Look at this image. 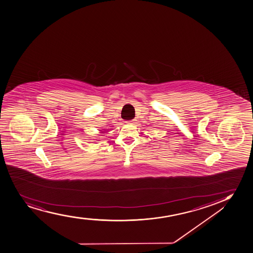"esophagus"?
Wrapping results in <instances>:
<instances>
[{"label":"esophagus","instance_id":"obj_1","mask_svg":"<svg viewBox=\"0 0 253 253\" xmlns=\"http://www.w3.org/2000/svg\"><path fill=\"white\" fill-rule=\"evenodd\" d=\"M133 121H134V120H129V121H127L126 123H128V124H133Z\"/></svg>","mask_w":253,"mask_h":253}]
</instances>
